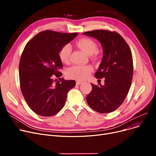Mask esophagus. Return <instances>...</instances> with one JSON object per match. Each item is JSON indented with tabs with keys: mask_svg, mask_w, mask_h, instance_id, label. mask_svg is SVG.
Masks as SVG:
<instances>
[{
	"mask_svg": "<svg viewBox=\"0 0 156 156\" xmlns=\"http://www.w3.org/2000/svg\"><path fill=\"white\" fill-rule=\"evenodd\" d=\"M82 83H83V82L81 81V80H77V81L76 82L77 85H80V84H82Z\"/></svg>",
	"mask_w": 156,
	"mask_h": 156,
	"instance_id": "obj_1",
	"label": "esophagus"
}]
</instances>
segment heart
<instances>
[{"label":"heart","mask_w":156,"mask_h":156,"mask_svg":"<svg viewBox=\"0 0 156 156\" xmlns=\"http://www.w3.org/2000/svg\"><path fill=\"white\" fill-rule=\"evenodd\" d=\"M76 46L83 50L88 55L96 58L98 56L97 50V44L92 39L83 38L76 42ZM71 47L69 44H65L58 51L59 58L62 62L67 63L69 62ZM93 71V67L90 65L80 66L76 65L69 68L67 70V76L72 79L78 80H84L89 77L90 73Z\"/></svg>","instance_id":"heart-1"}]
</instances>
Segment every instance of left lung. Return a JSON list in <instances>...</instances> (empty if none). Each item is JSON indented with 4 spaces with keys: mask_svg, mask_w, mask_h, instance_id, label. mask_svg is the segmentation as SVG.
I'll return each mask as SVG.
<instances>
[{
    "mask_svg": "<svg viewBox=\"0 0 156 156\" xmlns=\"http://www.w3.org/2000/svg\"><path fill=\"white\" fill-rule=\"evenodd\" d=\"M83 34L96 38L103 48V57L95 77H105V85L91 84L92 90L86 96L87 103L99 113L112 112L123 103L131 86L133 71L131 50L115 31L98 30Z\"/></svg>",
    "mask_w": 156,
    "mask_h": 156,
    "instance_id": "1",
    "label": "left lung"
}]
</instances>
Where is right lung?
<instances>
[{
	"mask_svg": "<svg viewBox=\"0 0 156 156\" xmlns=\"http://www.w3.org/2000/svg\"><path fill=\"white\" fill-rule=\"evenodd\" d=\"M77 34L45 30L26 44L19 65L20 87L26 102L36 114H57L65 105L69 90L76 86L74 80L60 78L63 65L58 51ZM55 77L60 79L55 84Z\"/></svg>",
	"mask_w": 156,
	"mask_h": 156,
	"instance_id": "right-lung-1",
	"label": "right lung"
}]
</instances>
